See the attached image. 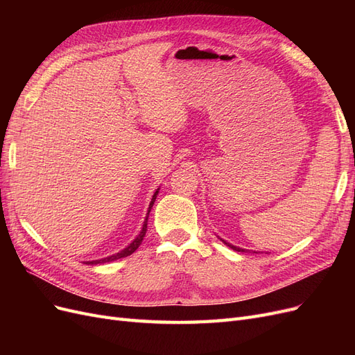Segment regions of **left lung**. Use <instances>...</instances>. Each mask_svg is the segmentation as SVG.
<instances>
[{"instance_id":"1","label":"left lung","mask_w":355,"mask_h":355,"mask_svg":"<svg viewBox=\"0 0 355 355\" xmlns=\"http://www.w3.org/2000/svg\"><path fill=\"white\" fill-rule=\"evenodd\" d=\"M225 244H227L228 247H231V249L232 250H235V252H245L244 249H241V247H237V245H232V244H230V243H227V241H225V240H222ZM253 253H256V252H253Z\"/></svg>"}]
</instances>
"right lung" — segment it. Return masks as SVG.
I'll return each mask as SVG.
<instances>
[{
    "label": "right lung",
    "instance_id": "add662e5",
    "mask_svg": "<svg viewBox=\"0 0 355 355\" xmlns=\"http://www.w3.org/2000/svg\"><path fill=\"white\" fill-rule=\"evenodd\" d=\"M159 189V188H158ZM158 189L154 192V196H153V200H151V202H149V207H148V213H146V218H145V222H144V225H142V230H141V232H139V235L137 237L128 244L125 249H123L121 252H118V253H115V254H112V256H108V257H103V259H98V261H90V262H85L87 265H96V263H105V262H112V261H116V259H121V257H125V256H130L133 252H136V249L139 245H141V243H142V240H144V237H145V234H146V225H148V218H149V211H151V209H153V206H154V202H155V198H157V196H158Z\"/></svg>",
    "mask_w": 355,
    "mask_h": 355
}]
</instances>
